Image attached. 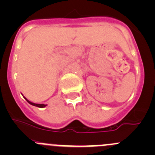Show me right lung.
Here are the masks:
<instances>
[{
    "mask_svg": "<svg viewBox=\"0 0 155 155\" xmlns=\"http://www.w3.org/2000/svg\"><path fill=\"white\" fill-rule=\"evenodd\" d=\"M25 100L28 101V102L30 104H31V105L34 106V107H40V108H43V107H45L46 106V105H45V104H34V103H31V101H29L28 100H27V99H26V98H25Z\"/></svg>",
    "mask_w": 155,
    "mask_h": 155,
    "instance_id": "right-lung-1",
    "label": "right lung"
}]
</instances>
